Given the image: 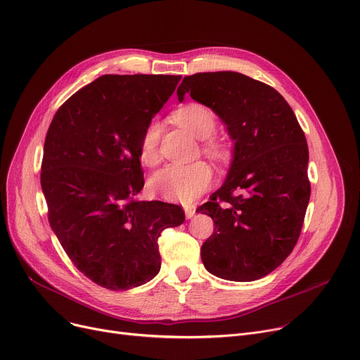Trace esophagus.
Segmentation results:
<instances>
[{"label": "esophagus", "mask_w": 360, "mask_h": 360, "mask_svg": "<svg viewBox=\"0 0 360 360\" xmlns=\"http://www.w3.org/2000/svg\"><path fill=\"white\" fill-rule=\"evenodd\" d=\"M195 206L194 205H186L185 207H184V210H185V216L188 217V219H191L194 214H195Z\"/></svg>", "instance_id": "34e87169"}]
</instances>
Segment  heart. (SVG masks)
I'll use <instances>...</instances> for the list:
<instances>
[{
	"label": "heart",
	"instance_id": "b5f03b06",
	"mask_svg": "<svg viewBox=\"0 0 360 360\" xmlns=\"http://www.w3.org/2000/svg\"><path fill=\"white\" fill-rule=\"evenodd\" d=\"M174 117L184 129L200 139L210 138L216 129V116L205 104H186L179 108ZM159 135L160 124L158 122H151L143 134L139 155L147 165H153L158 160ZM205 150L217 159L224 155L222 147L213 139H207ZM212 181L213 170L206 162L169 163L151 176L150 188L163 200L188 205L209 188Z\"/></svg>",
	"mask_w": 360,
	"mask_h": 360
}]
</instances>
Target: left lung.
<instances>
[{
  "label": "left lung",
  "instance_id": "8db88e82",
  "mask_svg": "<svg viewBox=\"0 0 360 360\" xmlns=\"http://www.w3.org/2000/svg\"><path fill=\"white\" fill-rule=\"evenodd\" d=\"M176 94L212 108L233 141L224 185L197 209L214 222L201 245L205 268L238 283L266 276L302 232L310 198L304 132L276 89L243 73L185 76Z\"/></svg>",
  "mask_w": 360,
  "mask_h": 360
}]
</instances>
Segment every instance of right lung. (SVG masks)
<instances>
[{"mask_svg":"<svg viewBox=\"0 0 360 360\" xmlns=\"http://www.w3.org/2000/svg\"><path fill=\"white\" fill-rule=\"evenodd\" d=\"M175 75H103L61 105L45 136L41 186L61 247L86 278L129 290L160 271L159 237L182 207L139 201V144Z\"/></svg>","mask_w":360,"mask_h":360,"instance_id":"obj_1","label":"right lung"}]
</instances>
